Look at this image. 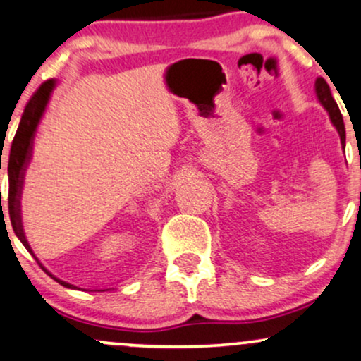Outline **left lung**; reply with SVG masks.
I'll return each mask as SVG.
<instances>
[{
  "instance_id": "8db88e82",
  "label": "left lung",
  "mask_w": 361,
  "mask_h": 361,
  "mask_svg": "<svg viewBox=\"0 0 361 361\" xmlns=\"http://www.w3.org/2000/svg\"><path fill=\"white\" fill-rule=\"evenodd\" d=\"M316 94L319 103L324 106L326 111L329 113V118H331V123L336 126L338 133H340L341 138V145L345 148V142H346V133H345V123H343V116L340 113V108H338L336 101L331 96V89H329L328 82L323 78L316 79Z\"/></svg>"
}]
</instances>
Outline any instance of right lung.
<instances>
[{
  "label": "right lung",
  "instance_id": "1",
  "mask_svg": "<svg viewBox=\"0 0 361 361\" xmlns=\"http://www.w3.org/2000/svg\"><path fill=\"white\" fill-rule=\"evenodd\" d=\"M54 87H55L54 79L45 80V82L37 89L35 94L30 97L27 106H25V111H23V114H21L18 130H16L15 138H13L11 150H10V160H8V180H10V190H8V211H10L13 231H15V235L18 236L20 241L25 245V248H27L28 252H32V248H30L28 241H27V238H25L23 228H21L20 194H21V185H23L25 169H27V164L30 162V157H32L33 137H35L38 121H40L42 114H44V111H45V106H47V103H49ZM42 269H44V267H42ZM50 277L55 279L54 275H50ZM55 281H57L59 283H62L63 287L75 289L72 283L63 282V281H61V279H55Z\"/></svg>",
  "mask_w": 361,
  "mask_h": 361
}]
</instances>
